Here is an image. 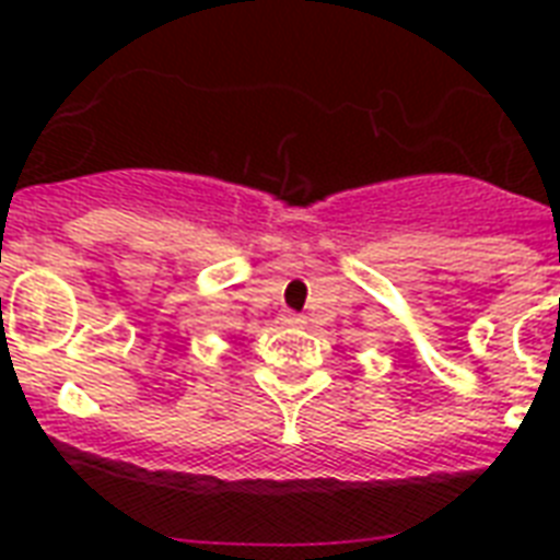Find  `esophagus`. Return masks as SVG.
<instances>
[{"instance_id":"1","label":"esophagus","mask_w":560,"mask_h":560,"mask_svg":"<svg viewBox=\"0 0 560 560\" xmlns=\"http://www.w3.org/2000/svg\"><path fill=\"white\" fill-rule=\"evenodd\" d=\"M288 325H296L299 328V325H305V316H296V314L288 316Z\"/></svg>"}]
</instances>
